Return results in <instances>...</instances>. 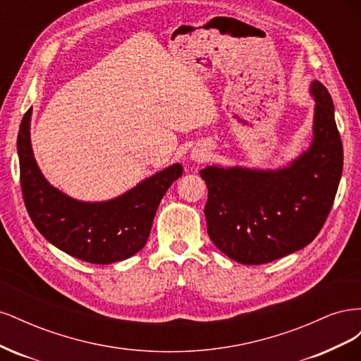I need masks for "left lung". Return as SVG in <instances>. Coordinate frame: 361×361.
<instances>
[{
  "label": "left lung",
  "instance_id": "left-lung-1",
  "mask_svg": "<svg viewBox=\"0 0 361 361\" xmlns=\"http://www.w3.org/2000/svg\"><path fill=\"white\" fill-rule=\"evenodd\" d=\"M313 143L276 171L206 167L207 235L226 256L260 265L304 248L329 216L343 169V146L329 90L312 82Z\"/></svg>",
  "mask_w": 361,
  "mask_h": 361
}]
</instances>
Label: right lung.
<instances>
[{"label": "right lung", "instance_id": "add662e5", "mask_svg": "<svg viewBox=\"0 0 361 361\" xmlns=\"http://www.w3.org/2000/svg\"><path fill=\"white\" fill-rule=\"evenodd\" d=\"M31 108L18 134L20 188L31 221L48 241L76 259L106 265L143 248L161 199L182 176V166L162 170L117 199L84 203L68 197L47 182L30 143Z\"/></svg>", "mask_w": 361, "mask_h": 361}]
</instances>
